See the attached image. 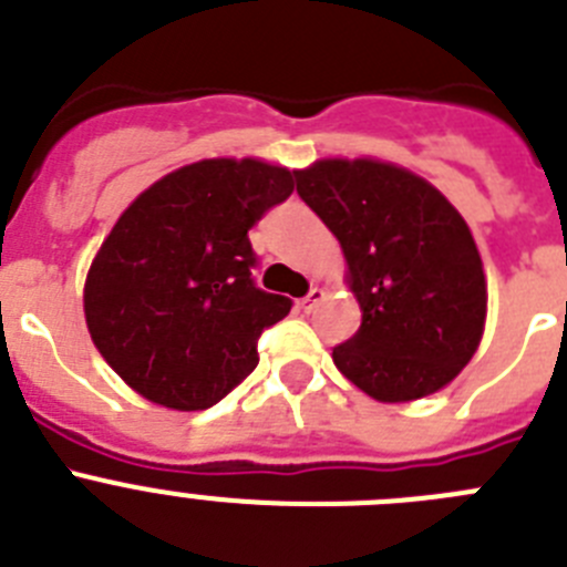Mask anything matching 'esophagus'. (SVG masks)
Listing matches in <instances>:
<instances>
[{"instance_id":"esophagus-1","label":"esophagus","mask_w":567,"mask_h":567,"mask_svg":"<svg viewBox=\"0 0 567 567\" xmlns=\"http://www.w3.org/2000/svg\"><path fill=\"white\" fill-rule=\"evenodd\" d=\"M321 299H324V290H321V288H310L308 296H305V299H302V302H299V305H302L305 313H310V310H313L316 305L321 302Z\"/></svg>"}]
</instances>
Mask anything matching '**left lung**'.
Returning a JSON list of instances; mask_svg holds the SVG:
<instances>
[{
    "label": "left lung",
    "instance_id": "obj_1",
    "mask_svg": "<svg viewBox=\"0 0 567 567\" xmlns=\"http://www.w3.org/2000/svg\"><path fill=\"white\" fill-rule=\"evenodd\" d=\"M296 192L336 234L361 328L333 347L344 379L375 401L432 395L472 361L486 277L472 231L432 183L379 161H319Z\"/></svg>",
    "mask_w": 567,
    "mask_h": 567
}]
</instances>
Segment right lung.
Segmentation results:
<instances>
[{"mask_svg":"<svg viewBox=\"0 0 567 567\" xmlns=\"http://www.w3.org/2000/svg\"><path fill=\"white\" fill-rule=\"evenodd\" d=\"M293 192L282 166L192 163L118 217L84 285L86 328L121 379L169 410H206L257 367L290 299L257 288L248 231Z\"/></svg>","mask_w":567,"mask_h":567,"instance_id":"right-lung-1","label":"right lung"}]
</instances>
